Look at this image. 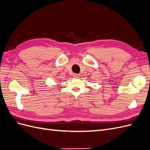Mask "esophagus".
<instances>
[{
	"label": "esophagus",
	"mask_w": 150,
	"mask_h": 150,
	"mask_svg": "<svg viewBox=\"0 0 150 150\" xmlns=\"http://www.w3.org/2000/svg\"><path fill=\"white\" fill-rule=\"evenodd\" d=\"M72 76H73V78H78L80 77V75L79 74H75L74 73L73 74H72Z\"/></svg>",
	"instance_id": "esophagus-1"
}]
</instances>
